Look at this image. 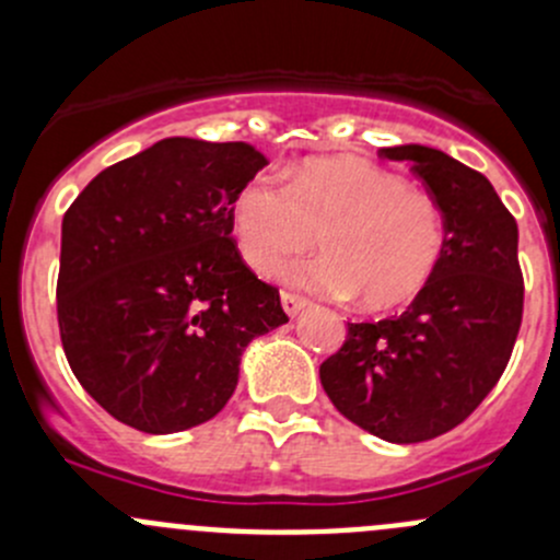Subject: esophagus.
<instances>
[{
    "label": "esophagus",
    "mask_w": 560,
    "mask_h": 560,
    "mask_svg": "<svg viewBox=\"0 0 560 560\" xmlns=\"http://www.w3.org/2000/svg\"><path fill=\"white\" fill-rule=\"evenodd\" d=\"M281 306H284V312L290 316H298L308 306V301H303V298L298 295H290V292H281Z\"/></svg>",
    "instance_id": "34e87169"
}]
</instances>
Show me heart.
<instances>
[{
    "label": "heart",
    "mask_w": 560,
    "mask_h": 560,
    "mask_svg": "<svg viewBox=\"0 0 560 560\" xmlns=\"http://www.w3.org/2000/svg\"><path fill=\"white\" fill-rule=\"evenodd\" d=\"M233 230L257 273H273L319 235L325 254L287 270V281L325 295H358L369 312L415 301L447 248L436 200L354 156L303 162L287 171V184L254 175L235 195Z\"/></svg>",
    "instance_id": "obj_1"
}]
</instances>
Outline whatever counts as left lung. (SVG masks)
I'll return each instance as SVG.
<instances>
[{
	"instance_id": "left-lung-1",
	"label": "left lung",
	"mask_w": 560,
	"mask_h": 560,
	"mask_svg": "<svg viewBox=\"0 0 560 560\" xmlns=\"http://www.w3.org/2000/svg\"><path fill=\"white\" fill-rule=\"evenodd\" d=\"M380 154L425 180L444 211L447 248L404 314L349 322L319 380L349 422L417 444L460 425L510 363L523 319L517 222L482 173L444 151L406 143Z\"/></svg>"
}]
</instances>
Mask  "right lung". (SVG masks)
Instances as JSON below:
<instances>
[{
	"mask_svg": "<svg viewBox=\"0 0 560 560\" xmlns=\"http://www.w3.org/2000/svg\"><path fill=\"white\" fill-rule=\"evenodd\" d=\"M265 165L248 143L165 138L105 167L61 219L67 363L124 425L162 436L217 417L244 349L287 322L230 238L235 195Z\"/></svg>",
	"mask_w": 560,
	"mask_h": 560,
	"instance_id": "1",
	"label": "right lung"
}]
</instances>
